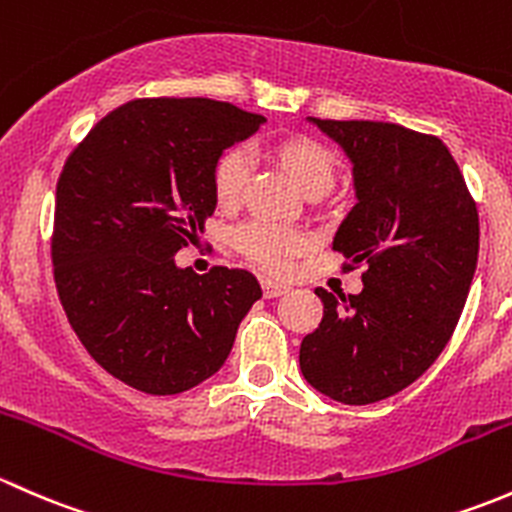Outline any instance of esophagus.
Returning a JSON list of instances; mask_svg holds the SVG:
<instances>
[{
	"mask_svg": "<svg viewBox=\"0 0 512 512\" xmlns=\"http://www.w3.org/2000/svg\"><path fill=\"white\" fill-rule=\"evenodd\" d=\"M261 288H263V295H266V298H278V295L288 293V286H283V283H278V281H271V278H263Z\"/></svg>",
	"mask_w": 512,
	"mask_h": 512,
	"instance_id": "esophagus-1",
	"label": "esophagus"
}]
</instances>
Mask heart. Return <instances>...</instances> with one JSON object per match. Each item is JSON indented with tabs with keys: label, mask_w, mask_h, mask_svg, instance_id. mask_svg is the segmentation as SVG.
I'll return each mask as SVG.
<instances>
[{
	"label": "heart",
	"mask_w": 512,
	"mask_h": 512,
	"mask_svg": "<svg viewBox=\"0 0 512 512\" xmlns=\"http://www.w3.org/2000/svg\"><path fill=\"white\" fill-rule=\"evenodd\" d=\"M276 155L303 194L318 187H333V157L318 142L305 138L283 140L276 145ZM249 172L251 155L246 147H229L219 157L217 170H214V192H217V199L221 204L229 207V204L239 202L241 192L246 187V179H249ZM234 241L241 254L249 258V261H254L256 266L266 268L271 273H283L291 266L295 256H300L308 249L310 236L308 231L298 229V226L273 224V221L256 219L239 226L234 234Z\"/></svg>",
	"instance_id": "b5f03b06"
}]
</instances>
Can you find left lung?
Listing matches in <instances>:
<instances>
[{"label":"left lung","mask_w":512,"mask_h":512,"mask_svg":"<svg viewBox=\"0 0 512 512\" xmlns=\"http://www.w3.org/2000/svg\"><path fill=\"white\" fill-rule=\"evenodd\" d=\"M352 165L355 207L333 249L365 263L357 295L328 293L300 342L310 387L342 404L402 392L434 365L461 318L478 261V212L449 147L394 123L308 118Z\"/></svg>","instance_id":"obj_1"}]
</instances>
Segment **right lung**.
I'll return each instance as SVG.
<instances>
[{
  "instance_id": "add662e5",
  "label": "right lung",
  "mask_w": 512,
  "mask_h": 512,
  "mask_svg": "<svg viewBox=\"0 0 512 512\" xmlns=\"http://www.w3.org/2000/svg\"><path fill=\"white\" fill-rule=\"evenodd\" d=\"M263 115L209 98L120 105L68 155L51 258L68 323L93 360L145 394H179L219 372L261 298L254 273L197 276L175 254L217 209L214 170Z\"/></svg>"
}]
</instances>
